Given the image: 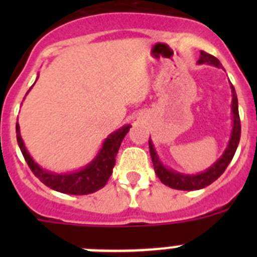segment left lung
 Segmentation results:
<instances>
[{"mask_svg":"<svg viewBox=\"0 0 257 257\" xmlns=\"http://www.w3.org/2000/svg\"><path fill=\"white\" fill-rule=\"evenodd\" d=\"M198 64H208L213 65V67L221 68L220 61L217 60L215 56L210 55L207 52L201 51V56H199ZM231 88V133L230 138H229V143L226 145L225 151L222 153L216 162L211 165L207 170L199 172L196 175L189 174H181V172L175 171V170L166 167L160 160V157L157 154L156 148H154L153 142L149 139V152H151L152 162L154 166V171H156L157 176L160 178L165 185L170 188L178 190H197L206 188L210 185L211 183L219 179L221 174L225 171L228 165L234 157L237 147L239 144L240 139V121H239V113H238V99L235 90L233 85H230Z\"/></svg>","mask_w":257,"mask_h":257,"instance_id":"8db88e82","label":"left lung"}]
</instances>
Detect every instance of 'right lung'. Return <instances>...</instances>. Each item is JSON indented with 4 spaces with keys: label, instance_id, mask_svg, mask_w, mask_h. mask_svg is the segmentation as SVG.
<instances>
[{
    "label": "right lung",
    "instance_id": "obj_1",
    "mask_svg": "<svg viewBox=\"0 0 257 257\" xmlns=\"http://www.w3.org/2000/svg\"><path fill=\"white\" fill-rule=\"evenodd\" d=\"M130 127V124H124L121 128H118L114 133L110 134L104 140L99 153L85 167L77 170V171L61 172V174L42 169L37 162H35L29 152L27 151L26 144L23 142L22 135H20L19 123H17V140L20 151L23 153V157H24L26 162L28 163L29 169L46 187L51 188L56 192L65 193V194L83 196V194H90V193H94L105 187L106 181L109 180L113 172L118 149L121 147L122 140L126 136V134L128 133Z\"/></svg>",
    "mask_w": 257,
    "mask_h": 257
}]
</instances>
